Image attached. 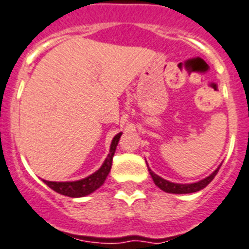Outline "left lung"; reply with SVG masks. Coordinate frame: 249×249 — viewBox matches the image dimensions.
<instances>
[{
  "mask_svg": "<svg viewBox=\"0 0 249 249\" xmlns=\"http://www.w3.org/2000/svg\"><path fill=\"white\" fill-rule=\"evenodd\" d=\"M220 166H222V163H220L219 166L216 167L209 176H207L205 179L199 180V181L196 182H191V184H178V182H171L169 181V180H165L163 178H161V176L156 175L147 165L148 171H150V175L151 178H152V180H154L155 185H156L157 188H160L161 190L165 191V193H170V194H190V193H196V191L201 190V189L205 188V186L215 178V175L218 174V171H219Z\"/></svg>",
  "mask_w": 249,
  "mask_h": 249,
  "instance_id": "left-lung-1",
  "label": "left lung"
}]
</instances>
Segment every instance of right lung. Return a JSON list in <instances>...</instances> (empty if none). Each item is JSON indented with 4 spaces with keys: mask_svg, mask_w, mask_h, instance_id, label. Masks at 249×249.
<instances>
[{
    "mask_svg": "<svg viewBox=\"0 0 249 249\" xmlns=\"http://www.w3.org/2000/svg\"><path fill=\"white\" fill-rule=\"evenodd\" d=\"M122 132L117 133L113 137L112 142H110L109 154L107 155L104 162L102 163V166L99 167L95 173L92 175L87 176L84 179L75 180V181H48V180H42L46 185L54 191L59 193L61 195L70 197H82L87 196V195L92 194L93 191L101 188L103 185V182L107 179L108 174L112 167V160H113V155L116 152L117 145L120 141Z\"/></svg>",
    "mask_w": 249,
    "mask_h": 249,
    "instance_id": "add662e5",
    "label": "right lung"
}]
</instances>
